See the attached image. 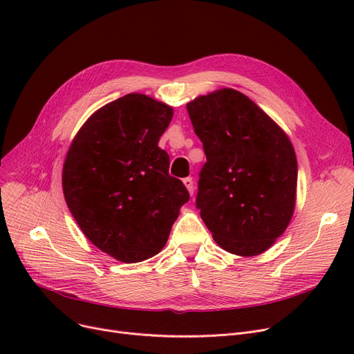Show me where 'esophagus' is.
<instances>
[{"instance_id": "34e87169", "label": "esophagus", "mask_w": 354, "mask_h": 354, "mask_svg": "<svg viewBox=\"0 0 354 354\" xmlns=\"http://www.w3.org/2000/svg\"><path fill=\"white\" fill-rule=\"evenodd\" d=\"M183 185H185V187H187L188 192H189L191 195H194L195 188H194V180H192V178H185V179H183Z\"/></svg>"}]
</instances>
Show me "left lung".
I'll return each mask as SVG.
<instances>
[{
    "mask_svg": "<svg viewBox=\"0 0 354 354\" xmlns=\"http://www.w3.org/2000/svg\"><path fill=\"white\" fill-rule=\"evenodd\" d=\"M207 162L196 208L225 251L252 257L287 230L297 192V158L288 136L266 111L234 88L187 104Z\"/></svg>",
    "mask_w": 354,
    "mask_h": 354,
    "instance_id": "left-lung-1",
    "label": "left lung"
}]
</instances>
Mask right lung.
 Listing matches in <instances>:
<instances>
[{"instance_id":"add662e5","label":"right lung","mask_w":354,"mask_h":354,"mask_svg":"<svg viewBox=\"0 0 354 354\" xmlns=\"http://www.w3.org/2000/svg\"><path fill=\"white\" fill-rule=\"evenodd\" d=\"M172 116L171 106L130 93L95 111L70 145L67 207L91 243L118 261L156 255L189 201L158 146Z\"/></svg>"}]
</instances>
